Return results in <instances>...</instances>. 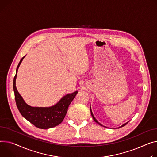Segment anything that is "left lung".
<instances>
[{
  "label": "left lung",
  "instance_id": "left-lung-1",
  "mask_svg": "<svg viewBox=\"0 0 157 157\" xmlns=\"http://www.w3.org/2000/svg\"><path fill=\"white\" fill-rule=\"evenodd\" d=\"M90 111H91V116H92V117H93V120H94V121H95V122H97V124H99V125H100V126H102V125H101V124H100V123H99V122H98V121H97V119H95V117H94V116H93V113H92V112H91V109H90ZM128 124V122H126V124H123V125H122V126H121V127H119V128H121V127H123V126H126V124Z\"/></svg>",
  "mask_w": 157,
  "mask_h": 157
}]
</instances>
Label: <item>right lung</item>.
I'll return each mask as SVG.
<instances>
[{
    "label": "right lung",
    "instance_id": "1",
    "mask_svg": "<svg viewBox=\"0 0 157 157\" xmlns=\"http://www.w3.org/2000/svg\"><path fill=\"white\" fill-rule=\"evenodd\" d=\"M24 57L19 62L13 80V89L17 107L21 114L36 128L46 129L56 127L64 120L68 107L76 95L78 91L67 94L62 97L56 105L50 107H32L27 105L22 97L20 95L16 86L17 69Z\"/></svg>",
    "mask_w": 157,
    "mask_h": 157
}]
</instances>
